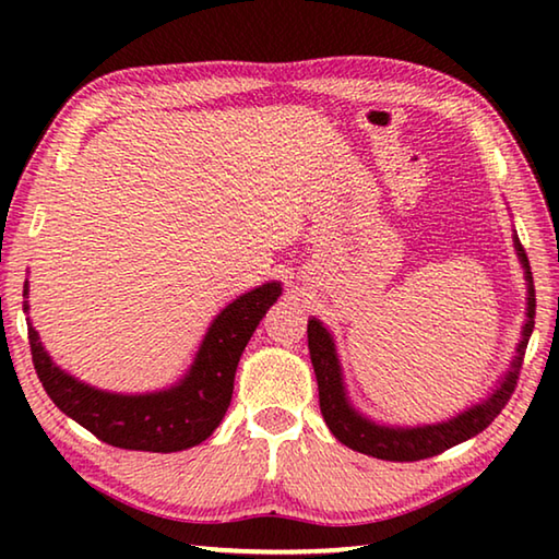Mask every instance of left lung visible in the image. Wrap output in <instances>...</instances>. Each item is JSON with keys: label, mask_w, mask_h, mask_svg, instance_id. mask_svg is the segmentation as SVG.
<instances>
[{"label": "left lung", "mask_w": 559, "mask_h": 559, "mask_svg": "<svg viewBox=\"0 0 559 559\" xmlns=\"http://www.w3.org/2000/svg\"><path fill=\"white\" fill-rule=\"evenodd\" d=\"M520 261L525 263V251L520 249ZM527 323L523 330V340L518 345V357L513 362V370L500 384V390L490 396L488 402L473 406V409L459 414L456 419L431 424V427H416V429H390V427H377V424L362 419V416L353 412V406L345 400L343 380H340V365L335 357V345L330 340L328 330L318 323V320H308V349L310 359H313V370L318 377V394H320V412L323 419L335 433L337 441H343L345 447L353 451L367 453V456L382 459V461H421L431 459L437 453H443L456 443L466 441L476 433L484 431L496 416L506 409V404L513 396L520 370H523V357L527 340L533 335L535 328V288H533V273L527 269Z\"/></svg>", "instance_id": "1"}]
</instances>
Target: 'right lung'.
<instances>
[{
	"label": "right lung",
	"mask_w": 559,
	"mask_h": 559,
	"mask_svg": "<svg viewBox=\"0 0 559 559\" xmlns=\"http://www.w3.org/2000/svg\"><path fill=\"white\" fill-rule=\"evenodd\" d=\"M278 296V283H266L226 306L206 333L192 370L167 392L126 396L93 390L59 370L32 323H26L34 370L51 402L110 447L153 453L185 451L219 427L229 409L243 347Z\"/></svg>",
	"instance_id": "obj_1"
}]
</instances>
